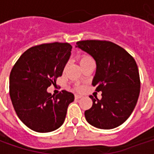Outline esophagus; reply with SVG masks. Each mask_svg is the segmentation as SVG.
I'll return each mask as SVG.
<instances>
[{"mask_svg":"<svg viewBox=\"0 0 154 154\" xmlns=\"http://www.w3.org/2000/svg\"><path fill=\"white\" fill-rule=\"evenodd\" d=\"M75 98L76 99H80V98H82V96L81 95H75Z\"/></svg>","mask_w":154,"mask_h":154,"instance_id":"obj_1","label":"esophagus"}]
</instances>
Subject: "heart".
<instances>
[{
	"instance_id": "obj_1",
	"label": "heart",
	"mask_w": 154,
	"mask_h": 154,
	"mask_svg": "<svg viewBox=\"0 0 154 154\" xmlns=\"http://www.w3.org/2000/svg\"><path fill=\"white\" fill-rule=\"evenodd\" d=\"M90 61H93L92 58L88 56V55H82L80 57H79V63L80 65L85 63H87V62H90Z\"/></svg>"
}]
</instances>
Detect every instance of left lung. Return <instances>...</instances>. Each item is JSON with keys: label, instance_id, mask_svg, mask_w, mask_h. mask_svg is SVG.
<instances>
[{"label": "left lung", "instance_id": "obj_1", "mask_svg": "<svg viewBox=\"0 0 154 154\" xmlns=\"http://www.w3.org/2000/svg\"><path fill=\"white\" fill-rule=\"evenodd\" d=\"M76 48L91 55L97 70L92 86L102 98L91 97L92 106L85 111L87 121L96 128L111 129L129 118L137 104L140 91L138 66L130 54L109 41L83 40Z\"/></svg>", "mask_w": 154, "mask_h": 154}]
</instances>
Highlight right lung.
<instances>
[{
  "mask_svg": "<svg viewBox=\"0 0 154 154\" xmlns=\"http://www.w3.org/2000/svg\"><path fill=\"white\" fill-rule=\"evenodd\" d=\"M67 43H52L26 50L10 74V97L19 119L35 132L48 133L63 124L74 95L67 91L54 97L48 87L61 77L71 56Z\"/></svg>",
  "mask_w": 154,
  "mask_h": 154,
  "instance_id": "obj_1",
  "label": "right lung"
}]
</instances>
